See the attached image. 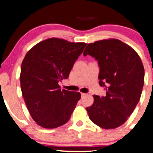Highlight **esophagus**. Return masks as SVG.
<instances>
[{
  "instance_id": "esophagus-1",
  "label": "esophagus",
  "mask_w": 153,
  "mask_h": 153,
  "mask_svg": "<svg viewBox=\"0 0 153 153\" xmlns=\"http://www.w3.org/2000/svg\"><path fill=\"white\" fill-rule=\"evenodd\" d=\"M87 95V94H85V93H81V96H82V97H85V96H86Z\"/></svg>"
}]
</instances>
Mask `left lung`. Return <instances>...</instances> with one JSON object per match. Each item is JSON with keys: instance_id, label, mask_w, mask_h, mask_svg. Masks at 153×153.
I'll list each match as a JSON object with an SVG mask.
<instances>
[{"instance_id": "left-lung-1", "label": "left lung", "mask_w": 153, "mask_h": 153, "mask_svg": "<svg viewBox=\"0 0 153 153\" xmlns=\"http://www.w3.org/2000/svg\"><path fill=\"white\" fill-rule=\"evenodd\" d=\"M93 56L100 67V85L106 96L94 95L93 105L86 108L90 120L105 129L120 126L133 112L140 100L145 69L138 53L115 38L88 43L83 55Z\"/></svg>"}]
</instances>
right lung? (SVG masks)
<instances>
[{
    "label": "right lung",
    "instance_id": "1",
    "mask_svg": "<svg viewBox=\"0 0 153 153\" xmlns=\"http://www.w3.org/2000/svg\"><path fill=\"white\" fill-rule=\"evenodd\" d=\"M85 43L51 38L37 43L25 55L20 84L29 112L45 128L61 126L70 118L79 92L61 90L59 82L67 79Z\"/></svg>",
    "mask_w": 153,
    "mask_h": 153
}]
</instances>
